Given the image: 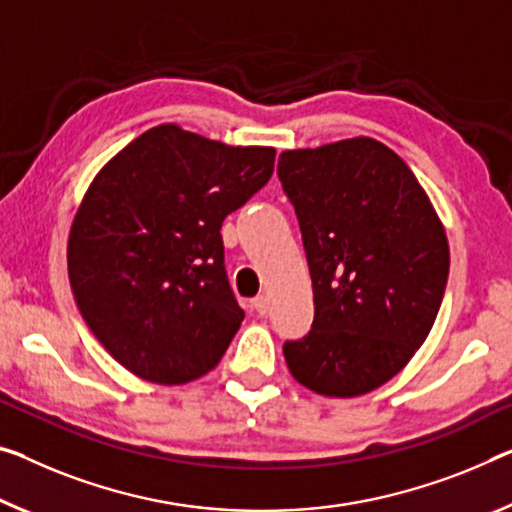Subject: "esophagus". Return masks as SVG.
I'll use <instances>...</instances> for the list:
<instances>
[{"label":"esophagus","instance_id":"1","mask_svg":"<svg viewBox=\"0 0 512 512\" xmlns=\"http://www.w3.org/2000/svg\"><path fill=\"white\" fill-rule=\"evenodd\" d=\"M251 306H254V309L261 313V316H265V313L270 311V297H267V295H256L254 300H251Z\"/></svg>","mask_w":512,"mask_h":512}]
</instances>
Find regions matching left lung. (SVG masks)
<instances>
[{
	"label": "left lung",
	"instance_id": "obj_1",
	"mask_svg": "<svg viewBox=\"0 0 512 512\" xmlns=\"http://www.w3.org/2000/svg\"><path fill=\"white\" fill-rule=\"evenodd\" d=\"M316 316L283 345L288 371L327 398L382 387L410 364L442 306L448 240L412 169L371 137L283 151Z\"/></svg>",
	"mask_w": 512,
	"mask_h": 512
}]
</instances>
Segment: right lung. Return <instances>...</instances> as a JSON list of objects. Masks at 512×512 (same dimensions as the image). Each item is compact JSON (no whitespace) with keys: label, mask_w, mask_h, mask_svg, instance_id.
<instances>
[{"label":"right lung","mask_w":512,"mask_h":512,"mask_svg":"<svg viewBox=\"0 0 512 512\" xmlns=\"http://www.w3.org/2000/svg\"><path fill=\"white\" fill-rule=\"evenodd\" d=\"M274 155L162 123L93 178L68 235L70 286L102 348L141 380L185 384L224 357L245 311L219 229L270 180Z\"/></svg>","instance_id":"1"}]
</instances>
